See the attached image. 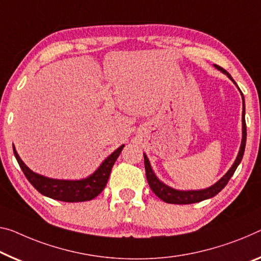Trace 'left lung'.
I'll return each mask as SVG.
<instances>
[{"label": "left lung", "mask_w": 261, "mask_h": 261, "mask_svg": "<svg viewBox=\"0 0 261 261\" xmlns=\"http://www.w3.org/2000/svg\"><path fill=\"white\" fill-rule=\"evenodd\" d=\"M215 67L216 69H218L219 71H222L223 73H225L227 77L236 84V82L232 79L231 75L228 74L227 71H225L223 67H220L218 65H215ZM236 85H237V84H236ZM240 94H242V98H243V139H242V144H240L239 153H238L237 159H236L234 163L232 164V167L228 169L226 174L224 175L218 182H216L214 186L206 188V189H202V190H176V189H172V188L168 187L167 184H164L163 182L160 181L158 177H156V175L154 174L153 169H151L149 160H148L146 154H143L144 169H146V176H147L148 184H149L150 189L153 190L154 194L158 196L160 199H162L163 202L170 203V204H191V203L202 202V200H204V199L214 197V196L217 195L219 191H222V189H224V187H225L227 182L230 181L232 175L234 174L236 169H237V167L239 166L240 161H242V159L244 156V151H245V144H246L245 101H244V95L242 93V91H240Z\"/></svg>", "instance_id": "1"}]
</instances>
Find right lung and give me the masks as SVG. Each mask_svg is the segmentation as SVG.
Segmentation results:
<instances>
[{
  "mask_svg": "<svg viewBox=\"0 0 261 261\" xmlns=\"http://www.w3.org/2000/svg\"><path fill=\"white\" fill-rule=\"evenodd\" d=\"M120 146L117 150H114L108 158L103 160L100 167L89 177L77 179V181H70V179H55L49 178L45 176L36 174L31 169L25 166L21 158H19L17 151L14 148V155L21 167L22 171L25 175L34 188L42 195L50 197L52 199L62 200V202H86L97 197V196L105 189L108 177L111 175V170L113 168L115 161L121 153L122 148Z\"/></svg>",
  "mask_w": 261,
  "mask_h": 261,
  "instance_id": "add662e5",
  "label": "right lung"
}]
</instances>
